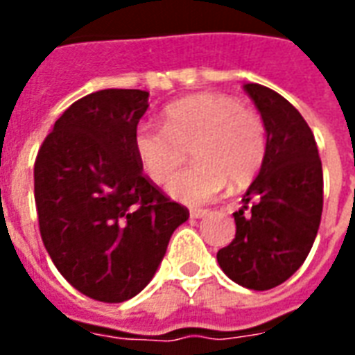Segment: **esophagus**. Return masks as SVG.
<instances>
[{"instance_id": "esophagus-1", "label": "esophagus", "mask_w": 355, "mask_h": 355, "mask_svg": "<svg viewBox=\"0 0 355 355\" xmlns=\"http://www.w3.org/2000/svg\"><path fill=\"white\" fill-rule=\"evenodd\" d=\"M205 215H207V209H190V216H192V218H201V216Z\"/></svg>"}]
</instances>
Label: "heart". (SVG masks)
<instances>
[{
	"label": "heart",
	"instance_id": "obj_1",
	"mask_svg": "<svg viewBox=\"0 0 355 355\" xmlns=\"http://www.w3.org/2000/svg\"><path fill=\"white\" fill-rule=\"evenodd\" d=\"M132 148L142 171L157 184L184 162L186 148L193 163L167 184L175 200L200 205L213 200L230 180L251 182L266 159L268 131L259 112L241 106L236 96L193 94L173 102L163 112V127L142 123L132 135Z\"/></svg>",
	"mask_w": 355,
	"mask_h": 355
}]
</instances>
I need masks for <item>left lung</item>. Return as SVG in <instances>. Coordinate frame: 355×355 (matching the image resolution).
Segmentation results:
<instances>
[{"label":"left lung","mask_w":355,"mask_h":355,"mask_svg":"<svg viewBox=\"0 0 355 355\" xmlns=\"http://www.w3.org/2000/svg\"><path fill=\"white\" fill-rule=\"evenodd\" d=\"M243 89L266 123V159L243 196L245 205L234 213L236 238L216 261L232 282L266 291L289 279L312 249L323 211V171L300 112L264 85Z\"/></svg>","instance_id":"obj_1"}]
</instances>
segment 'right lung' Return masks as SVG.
Instances as JSON below:
<instances>
[{
  "label": "right lung",
  "instance_id": "1",
  "mask_svg": "<svg viewBox=\"0 0 355 355\" xmlns=\"http://www.w3.org/2000/svg\"><path fill=\"white\" fill-rule=\"evenodd\" d=\"M146 91L104 89L55 121L34 165L40 234L72 287L123 302L146 287L188 209L142 173L132 135Z\"/></svg>",
  "mask_w": 355,
  "mask_h": 355
}]
</instances>
